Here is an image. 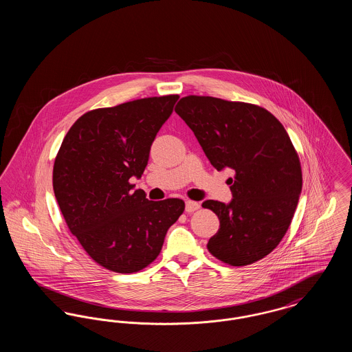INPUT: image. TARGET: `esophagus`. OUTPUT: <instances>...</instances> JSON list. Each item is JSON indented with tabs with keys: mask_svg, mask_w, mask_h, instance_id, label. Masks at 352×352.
<instances>
[{
	"mask_svg": "<svg viewBox=\"0 0 352 352\" xmlns=\"http://www.w3.org/2000/svg\"><path fill=\"white\" fill-rule=\"evenodd\" d=\"M201 208V204L198 201H186V212H194Z\"/></svg>",
	"mask_w": 352,
	"mask_h": 352,
	"instance_id": "1",
	"label": "esophagus"
}]
</instances>
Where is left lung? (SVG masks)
Listing matches in <instances>:
<instances>
[{
	"instance_id": "8db88e82",
	"label": "left lung",
	"mask_w": 352,
	"mask_h": 352,
	"mask_svg": "<svg viewBox=\"0 0 352 352\" xmlns=\"http://www.w3.org/2000/svg\"><path fill=\"white\" fill-rule=\"evenodd\" d=\"M211 165L231 168L232 201H204L220 228L207 244L232 267L265 257L286 234L302 190L301 164L283 124L267 109L211 96H186L175 107Z\"/></svg>"
}]
</instances>
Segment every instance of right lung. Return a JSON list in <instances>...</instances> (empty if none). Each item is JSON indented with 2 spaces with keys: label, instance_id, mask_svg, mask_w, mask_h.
I'll use <instances>...</instances> for the list:
<instances>
[{
  "label": "right lung",
  "instance_id": "1",
  "mask_svg": "<svg viewBox=\"0 0 352 352\" xmlns=\"http://www.w3.org/2000/svg\"><path fill=\"white\" fill-rule=\"evenodd\" d=\"M178 95L84 113L66 134L52 171L54 194L71 234L92 260L118 273L146 268L184 211L178 198L153 201L134 190L151 144Z\"/></svg>",
  "mask_w": 352,
  "mask_h": 352
}]
</instances>
